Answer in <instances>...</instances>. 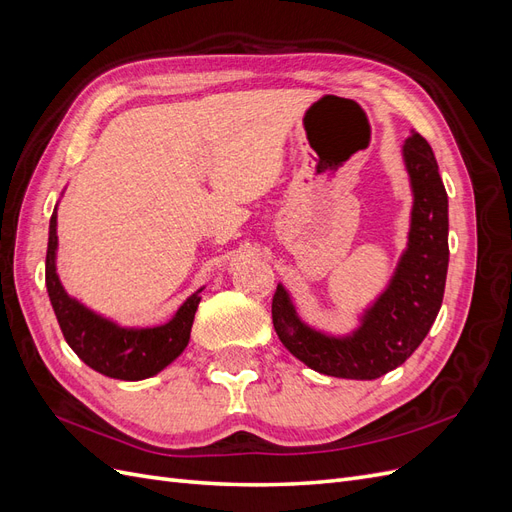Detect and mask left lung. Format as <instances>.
Returning a JSON list of instances; mask_svg holds the SVG:
<instances>
[{
    "mask_svg": "<svg viewBox=\"0 0 512 512\" xmlns=\"http://www.w3.org/2000/svg\"><path fill=\"white\" fill-rule=\"evenodd\" d=\"M404 162L414 194L408 250L359 329L348 337L309 329L294 312L284 286L275 290L271 314L277 337L320 374L350 380L389 374L421 346L440 312L448 269V196L436 156L414 130L406 138Z\"/></svg>",
    "mask_w": 512,
    "mask_h": 512,
    "instance_id": "1",
    "label": "left lung"
}]
</instances>
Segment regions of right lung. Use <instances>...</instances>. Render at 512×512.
Wrapping results in <instances>:
<instances>
[{"label": "right lung", "mask_w": 512, "mask_h": 512, "mask_svg": "<svg viewBox=\"0 0 512 512\" xmlns=\"http://www.w3.org/2000/svg\"><path fill=\"white\" fill-rule=\"evenodd\" d=\"M55 250L57 207L51 215L49 247H46V290L68 346L91 369L115 380H143L156 376L188 346L200 303L198 292L203 288L192 294L162 327L121 329L68 297L55 273Z\"/></svg>", "instance_id": "obj_1"}]
</instances>
